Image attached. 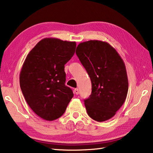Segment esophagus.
Masks as SVG:
<instances>
[{
	"label": "esophagus",
	"instance_id": "34e87169",
	"mask_svg": "<svg viewBox=\"0 0 153 153\" xmlns=\"http://www.w3.org/2000/svg\"><path fill=\"white\" fill-rule=\"evenodd\" d=\"M74 92H75V94H79V89L78 88H76V89H74Z\"/></svg>",
	"mask_w": 153,
	"mask_h": 153
}]
</instances>
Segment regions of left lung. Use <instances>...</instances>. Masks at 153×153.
Returning <instances> with one entry per match:
<instances>
[{
	"label": "left lung",
	"instance_id": "8db88e82",
	"mask_svg": "<svg viewBox=\"0 0 153 153\" xmlns=\"http://www.w3.org/2000/svg\"><path fill=\"white\" fill-rule=\"evenodd\" d=\"M76 53L91 79L92 93L84 100L88 115L98 122L109 120L128 94V79L123 59L112 46L100 40L79 43Z\"/></svg>",
	"mask_w": 153,
	"mask_h": 153
}]
</instances>
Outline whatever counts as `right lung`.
<instances>
[{
    "mask_svg": "<svg viewBox=\"0 0 153 153\" xmlns=\"http://www.w3.org/2000/svg\"><path fill=\"white\" fill-rule=\"evenodd\" d=\"M76 48V42L46 38L25 58L19 76L21 90L30 107L43 120L60 117L74 97L71 89L65 84V65L74 56Z\"/></svg>",
    "mask_w": 153,
    "mask_h": 153,
    "instance_id": "1",
    "label": "right lung"
}]
</instances>
